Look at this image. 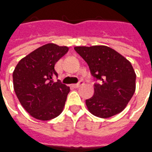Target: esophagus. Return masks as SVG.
<instances>
[{"label": "esophagus", "instance_id": "34e87169", "mask_svg": "<svg viewBox=\"0 0 152 152\" xmlns=\"http://www.w3.org/2000/svg\"><path fill=\"white\" fill-rule=\"evenodd\" d=\"M83 84H84V82L81 81V82H78V83H77V84L73 85V86L75 87V88H78V87H80V86H82V85H83Z\"/></svg>", "mask_w": 152, "mask_h": 152}]
</instances>
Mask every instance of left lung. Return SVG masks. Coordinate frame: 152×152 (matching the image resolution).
Wrapping results in <instances>:
<instances>
[{"instance_id": "left-lung-1", "label": "left lung", "mask_w": 152, "mask_h": 152, "mask_svg": "<svg viewBox=\"0 0 152 152\" xmlns=\"http://www.w3.org/2000/svg\"><path fill=\"white\" fill-rule=\"evenodd\" d=\"M75 50L100 81L94 86V94L86 100L89 113L101 118L121 113L136 91V75L131 63L107 46H79Z\"/></svg>"}]
</instances>
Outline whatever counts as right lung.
I'll return each instance as SVG.
<instances>
[{"instance_id":"obj_1","label":"right lung","mask_w":152,"mask_h":152,"mask_svg":"<svg viewBox=\"0 0 152 152\" xmlns=\"http://www.w3.org/2000/svg\"><path fill=\"white\" fill-rule=\"evenodd\" d=\"M69 50L68 47L48 43L19 62L12 73L13 88L23 109L32 117L49 121L59 115L65 106L70 87L60 81L55 63Z\"/></svg>"}]
</instances>
